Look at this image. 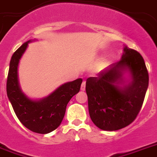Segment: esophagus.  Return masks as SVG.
Returning a JSON list of instances; mask_svg holds the SVG:
<instances>
[{
  "label": "esophagus",
  "instance_id": "1",
  "mask_svg": "<svg viewBox=\"0 0 157 157\" xmlns=\"http://www.w3.org/2000/svg\"><path fill=\"white\" fill-rule=\"evenodd\" d=\"M85 89H86V81H83L81 85V90L82 91H84Z\"/></svg>",
  "mask_w": 157,
  "mask_h": 157
}]
</instances>
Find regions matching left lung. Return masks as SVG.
Listing matches in <instances>:
<instances>
[{
	"label": "left lung",
	"instance_id": "1",
	"mask_svg": "<svg viewBox=\"0 0 157 157\" xmlns=\"http://www.w3.org/2000/svg\"><path fill=\"white\" fill-rule=\"evenodd\" d=\"M128 73L131 78L124 75ZM148 86V73L139 52L124 46L122 57L86 79L90 117L105 131L124 128L136 119Z\"/></svg>",
	"mask_w": 157,
	"mask_h": 157
}]
</instances>
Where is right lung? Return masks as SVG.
Masks as SVG:
<instances>
[{
	"instance_id": "add662e5",
	"label": "right lung",
	"mask_w": 157,
	"mask_h": 157,
	"mask_svg": "<svg viewBox=\"0 0 157 157\" xmlns=\"http://www.w3.org/2000/svg\"><path fill=\"white\" fill-rule=\"evenodd\" d=\"M23 44L14 52L9 64L6 90L17 117L27 128L37 133L46 134L59 126L67 103L79 92L82 79L78 78L63 84L48 97L40 100L29 98L20 87L18 65L29 43Z\"/></svg>"
}]
</instances>
